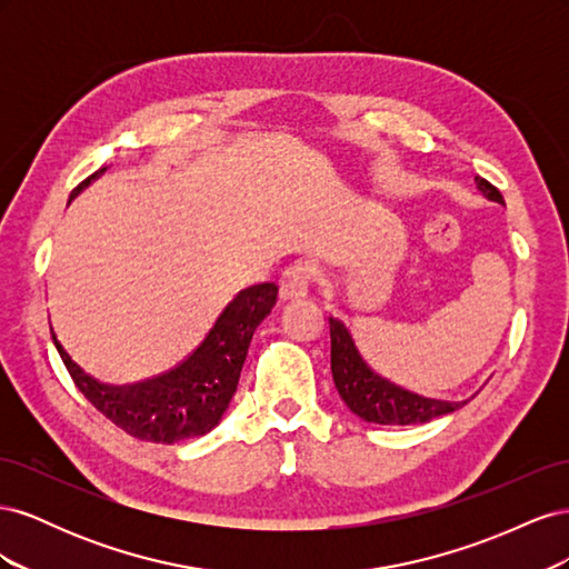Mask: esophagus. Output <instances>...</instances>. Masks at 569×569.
Listing matches in <instances>:
<instances>
[{
    "label": "esophagus",
    "instance_id": "obj_1",
    "mask_svg": "<svg viewBox=\"0 0 569 569\" xmlns=\"http://www.w3.org/2000/svg\"><path fill=\"white\" fill-rule=\"evenodd\" d=\"M311 274H313L311 263H295V266H289V268L282 272V278H280V297H282L284 301L306 297L308 282H311Z\"/></svg>",
    "mask_w": 569,
    "mask_h": 569
}]
</instances>
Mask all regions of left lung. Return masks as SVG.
<instances>
[{"instance_id":"obj_1","label":"left lung","mask_w":569,"mask_h":569,"mask_svg":"<svg viewBox=\"0 0 569 569\" xmlns=\"http://www.w3.org/2000/svg\"><path fill=\"white\" fill-rule=\"evenodd\" d=\"M481 197L503 203L501 192L485 178H475ZM330 339H332V380L341 401L351 408L360 420L375 425H422L458 410L462 403L425 399L399 385L389 382L387 377L375 372L366 358L360 356L349 327L339 318L330 316Z\"/></svg>"}]
</instances>
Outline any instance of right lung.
Here are the masks:
<instances>
[{"instance_id": "add662e5", "label": "right lung", "mask_w": 569, "mask_h": 569, "mask_svg": "<svg viewBox=\"0 0 569 569\" xmlns=\"http://www.w3.org/2000/svg\"><path fill=\"white\" fill-rule=\"evenodd\" d=\"M107 168L97 170L71 194V201ZM278 301V284L263 282L239 291L222 308L209 335L180 366L134 385H109L84 372L61 347L54 330L51 339L71 372L76 387L101 416L134 439L153 443H178L209 435L228 410L239 385V372L256 327Z\"/></svg>"}]
</instances>
